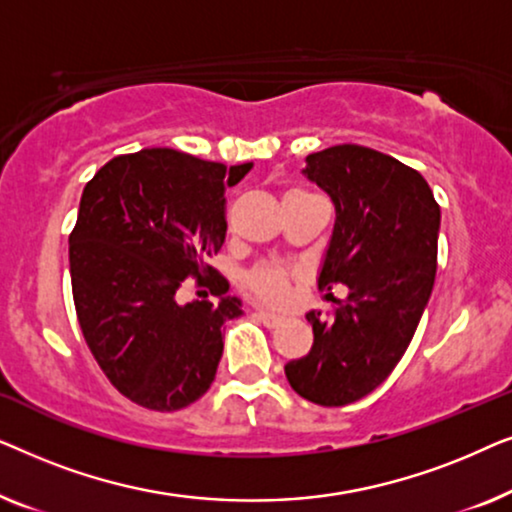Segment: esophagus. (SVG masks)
I'll return each mask as SVG.
<instances>
[{
	"mask_svg": "<svg viewBox=\"0 0 512 512\" xmlns=\"http://www.w3.org/2000/svg\"><path fill=\"white\" fill-rule=\"evenodd\" d=\"M254 314H256L258 321H263V324L270 326V328H275V326H279L284 321V317H279V314L268 312V310H256Z\"/></svg>",
	"mask_w": 512,
	"mask_h": 512,
	"instance_id": "obj_1",
	"label": "esophagus"
}]
</instances>
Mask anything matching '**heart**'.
Listing matches in <instances>:
<instances>
[{
	"mask_svg": "<svg viewBox=\"0 0 512 512\" xmlns=\"http://www.w3.org/2000/svg\"><path fill=\"white\" fill-rule=\"evenodd\" d=\"M247 284L251 293L265 303H284L289 296V272L279 265H261V268L249 272Z\"/></svg>",
	"mask_w": 512,
	"mask_h": 512,
	"instance_id": "b5f03b06",
	"label": "heart"
}]
</instances>
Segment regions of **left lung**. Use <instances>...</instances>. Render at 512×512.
I'll list each match as a JSON object with an SVG mask.
<instances>
[{"mask_svg":"<svg viewBox=\"0 0 512 512\" xmlns=\"http://www.w3.org/2000/svg\"><path fill=\"white\" fill-rule=\"evenodd\" d=\"M305 179L335 207L319 286L345 284L328 317L307 312L310 354L284 366L307 401L338 408L368 396L403 359L436 279L440 207L412 167L366 146L305 158Z\"/></svg>","mask_w":512,"mask_h":512,"instance_id":"left-lung-1","label":"left lung"}]
</instances>
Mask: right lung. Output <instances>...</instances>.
I'll return each instance as SVG.
<instances>
[{"label": "right lung", "instance_id": "right-lung-1", "mask_svg": "<svg viewBox=\"0 0 512 512\" xmlns=\"http://www.w3.org/2000/svg\"><path fill=\"white\" fill-rule=\"evenodd\" d=\"M251 167L142 149L83 188L69 235L76 317L109 382L142 408L181 410L212 387L221 326L244 312L205 258L226 242L223 191ZM186 276H208L217 300L184 304Z\"/></svg>", "mask_w": 512, "mask_h": 512}]
</instances>
